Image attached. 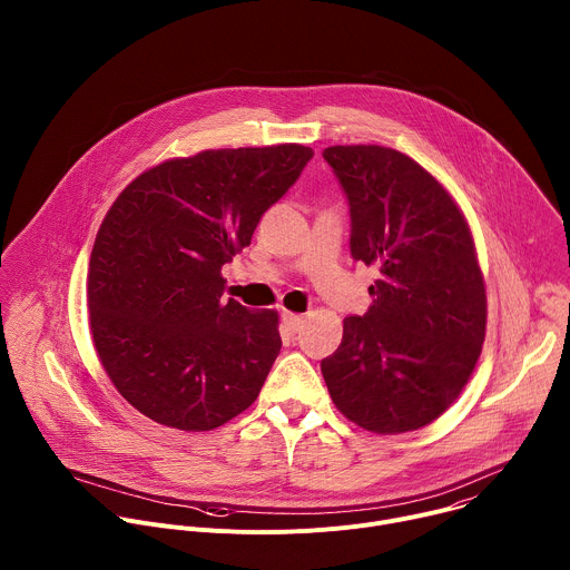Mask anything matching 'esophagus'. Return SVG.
I'll return each mask as SVG.
<instances>
[{
  "label": "esophagus",
  "mask_w": 570,
  "mask_h": 570,
  "mask_svg": "<svg viewBox=\"0 0 570 570\" xmlns=\"http://www.w3.org/2000/svg\"><path fill=\"white\" fill-rule=\"evenodd\" d=\"M282 320H284V324H286V330L291 332V334H297L302 327H304V317L302 315H297V313H284L282 315Z\"/></svg>",
  "instance_id": "1"
}]
</instances>
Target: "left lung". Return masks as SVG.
Here are the masks:
<instances>
[{
  "instance_id": "left-lung-1",
  "label": "left lung",
  "mask_w": 570,
  "mask_h": 570,
  "mask_svg": "<svg viewBox=\"0 0 570 570\" xmlns=\"http://www.w3.org/2000/svg\"><path fill=\"white\" fill-rule=\"evenodd\" d=\"M350 205V253L374 266L372 304L343 322L322 358L336 409L390 435L438 420L466 385L484 341L487 295L464 216L415 159L385 146H330Z\"/></svg>"
}]
</instances>
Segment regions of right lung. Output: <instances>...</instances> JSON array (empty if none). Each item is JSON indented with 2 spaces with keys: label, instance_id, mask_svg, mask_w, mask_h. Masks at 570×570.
<instances>
[{
  "label": "right lung",
  "instance_id": "add662e5",
  "mask_svg": "<svg viewBox=\"0 0 570 570\" xmlns=\"http://www.w3.org/2000/svg\"><path fill=\"white\" fill-rule=\"evenodd\" d=\"M311 157L279 144L169 159L106 214L90 257V327L110 381L141 415L212 431L257 399L282 350L277 313L225 299L220 268Z\"/></svg>",
  "mask_w": 570,
  "mask_h": 570
}]
</instances>
